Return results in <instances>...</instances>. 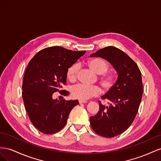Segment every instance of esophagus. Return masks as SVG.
<instances>
[{"instance_id": "obj_1", "label": "esophagus", "mask_w": 161, "mask_h": 161, "mask_svg": "<svg viewBox=\"0 0 161 161\" xmlns=\"http://www.w3.org/2000/svg\"><path fill=\"white\" fill-rule=\"evenodd\" d=\"M87 101L84 100H79V103L80 104H82V103H86Z\"/></svg>"}]
</instances>
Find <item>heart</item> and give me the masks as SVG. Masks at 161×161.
Returning <instances> with one entry per match:
<instances>
[{
    "label": "heart",
    "mask_w": 161,
    "mask_h": 161,
    "mask_svg": "<svg viewBox=\"0 0 161 161\" xmlns=\"http://www.w3.org/2000/svg\"><path fill=\"white\" fill-rule=\"evenodd\" d=\"M88 65L95 73L103 75L100 79V84L104 90H109L115 83V77L113 74H104L108 69V63L101 58H93L88 62ZM78 70L77 64H73L67 69L66 75L67 79L73 81L75 80ZM100 93V89L97 86H87L77 84L71 89L72 96L75 98L80 100H87Z\"/></svg>",
    "instance_id": "b5f03b06"
}]
</instances>
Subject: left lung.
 <instances>
[{
	"label": "left lung",
	"instance_id": "8db88e82",
	"mask_svg": "<svg viewBox=\"0 0 161 161\" xmlns=\"http://www.w3.org/2000/svg\"><path fill=\"white\" fill-rule=\"evenodd\" d=\"M111 64L118 74L117 80L103 99L109 100L108 106L99 103V111L90 121L92 130L100 136L113 137L122 134L134 121L143 94L142 75L138 66L122 50L108 47L92 54Z\"/></svg>",
	"mask_w": 161,
	"mask_h": 161
}]
</instances>
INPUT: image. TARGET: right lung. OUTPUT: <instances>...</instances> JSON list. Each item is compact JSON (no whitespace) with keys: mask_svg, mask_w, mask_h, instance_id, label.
Listing matches in <instances>:
<instances>
[{"mask_svg":"<svg viewBox=\"0 0 161 161\" xmlns=\"http://www.w3.org/2000/svg\"><path fill=\"white\" fill-rule=\"evenodd\" d=\"M86 53L61 47L41 50L27 65L23 80L22 97L25 108L34 127L45 134H55L67 123L77 100H58L53 94L66 85L67 69ZM67 91L64 92L67 93Z\"/></svg>","mask_w":161,"mask_h":161,"instance_id":"obj_1","label":"right lung"}]
</instances>
